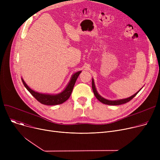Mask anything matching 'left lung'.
Instances as JSON below:
<instances>
[{"mask_svg": "<svg viewBox=\"0 0 160 160\" xmlns=\"http://www.w3.org/2000/svg\"><path fill=\"white\" fill-rule=\"evenodd\" d=\"M92 89H93V91L94 93L95 96L96 97V98L99 100L100 102H101L103 104H108V105H112V106H116V105H121L122 104H125L128 102H129L130 100H131L134 97H135L138 93V92L140 91H139L138 92H137L136 93H135L134 95H133L132 96L127 98H124V99H120V100H107L104 98H103L102 97L100 96L96 89L95 88V82H94V80L92 79Z\"/></svg>", "mask_w": 160, "mask_h": 160, "instance_id": "left-lung-1", "label": "left lung"}]
</instances>
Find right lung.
<instances>
[{"mask_svg":"<svg viewBox=\"0 0 160 160\" xmlns=\"http://www.w3.org/2000/svg\"><path fill=\"white\" fill-rule=\"evenodd\" d=\"M82 71H78L75 72L71 78L70 82H69L68 85L67 86L65 89L61 92L60 93L55 94V95H51V94H45V93H40L38 92H36L35 91H33L28 86L24 80L21 78L22 82L23 83L24 86L30 92L31 95L34 97L38 101H39L40 103L45 104V105H48V106H52V105H58L60 104L65 102L66 100L68 99L72 91L74 86L75 84V82L77 81L79 74L81 73Z\"/></svg>","mask_w":160,"mask_h":160,"instance_id":"1","label":"right lung"}]
</instances>
